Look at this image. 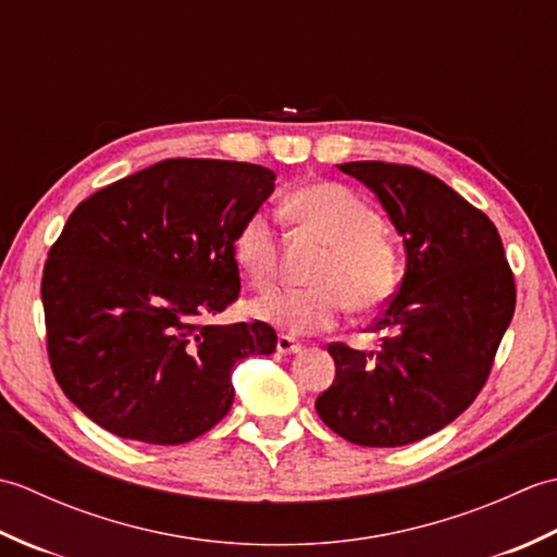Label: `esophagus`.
Masks as SVG:
<instances>
[{
    "instance_id": "1",
    "label": "esophagus",
    "mask_w": 557,
    "mask_h": 557,
    "mask_svg": "<svg viewBox=\"0 0 557 557\" xmlns=\"http://www.w3.org/2000/svg\"><path fill=\"white\" fill-rule=\"evenodd\" d=\"M277 351L280 354H299L301 345L294 337H289V335H280L277 337Z\"/></svg>"
}]
</instances>
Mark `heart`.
I'll return each mask as SVG.
<instances>
[{"label":"heart","instance_id":"1","mask_svg":"<svg viewBox=\"0 0 557 557\" xmlns=\"http://www.w3.org/2000/svg\"><path fill=\"white\" fill-rule=\"evenodd\" d=\"M289 210L304 230L330 248L313 275L321 287L272 289L251 304V313L282 333L304 337L335 327L349 304L361 313L385 306L399 285V256L371 203L342 184H309L294 191ZM234 258L256 287L277 275V232L270 212L256 210L234 236Z\"/></svg>","mask_w":557,"mask_h":557}]
</instances>
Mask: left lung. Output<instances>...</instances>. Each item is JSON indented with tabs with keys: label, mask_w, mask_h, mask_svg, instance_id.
<instances>
[{
	"label": "left lung",
	"mask_w": 557,
	"mask_h": 557,
	"mask_svg": "<svg viewBox=\"0 0 557 557\" xmlns=\"http://www.w3.org/2000/svg\"><path fill=\"white\" fill-rule=\"evenodd\" d=\"M339 170L381 200L407 268L371 325L383 333L381 351L327 345L335 381L315 411L354 445H409L476 399L512 321L515 277L495 224L437 176L375 160Z\"/></svg>",
	"instance_id": "left-lung-1"
}]
</instances>
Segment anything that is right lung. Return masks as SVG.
Here are the masks:
<instances>
[{"mask_svg":"<svg viewBox=\"0 0 557 557\" xmlns=\"http://www.w3.org/2000/svg\"><path fill=\"white\" fill-rule=\"evenodd\" d=\"M272 191L260 164L174 158L71 212L40 294L54 377L90 421L182 445L227 417L234 366L268 357L277 335L210 318L239 297L234 236Z\"/></svg>","mask_w":557,"mask_h":557,"instance_id":"add662e5","label":"right lung"}]
</instances>
